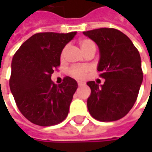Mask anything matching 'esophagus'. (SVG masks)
<instances>
[{
	"label": "esophagus",
	"instance_id": "34e87169",
	"mask_svg": "<svg viewBox=\"0 0 152 152\" xmlns=\"http://www.w3.org/2000/svg\"><path fill=\"white\" fill-rule=\"evenodd\" d=\"M78 85L79 86H83V85H85V83H83V82H78Z\"/></svg>",
	"mask_w": 152,
	"mask_h": 152
}]
</instances>
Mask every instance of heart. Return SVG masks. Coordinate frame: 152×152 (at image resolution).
I'll return each mask as SVG.
<instances>
[{
    "instance_id": "1",
    "label": "heart",
    "mask_w": 152,
    "mask_h": 152,
    "mask_svg": "<svg viewBox=\"0 0 152 152\" xmlns=\"http://www.w3.org/2000/svg\"><path fill=\"white\" fill-rule=\"evenodd\" d=\"M79 46L81 48L82 51L84 53H87L88 51L92 50H96V44L95 42L89 38L81 39L79 42ZM66 51H67V46H65L62 50H61L60 58L61 60H63L65 55H66ZM91 68L88 66H73L69 69V74L77 79H85L86 76L88 75V73L90 72Z\"/></svg>"
}]
</instances>
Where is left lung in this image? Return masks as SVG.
Returning a JSON list of instances; mask_svg holds the SVG:
<instances>
[{
  "label": "left lung",
  "mask_w": 152,
  "mask_h": 152,
  "mask_svg": "<svg viewBox=\"0 0 152 152\" xmlns=\"http://www.w3.org/2000/svg\"><path fill=\"white\" fill-rule=\"evenodd\" d=\"M100 49L97 71L105 79L100 87L95 81L87 100L91 115L98 121L112 122L124 118L136 102L143 80L140 56L126 34L113 28H101L84 32Z\"/></svg>",
  "instance_id": "obj_1"
}]
</instances>
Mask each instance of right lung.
Here are the masks:
<instances>
[{
	"label": "right lung",
	"mask_w": 152,
	"mask_h": 152,
	"mask_svg": "<svg viewBox=\"0 0 152 152\" xmlns=\"http://www.w3.org/2000/svg\"><path fill=\"white\" fill-rule=\"evenodd\" d=\"M76 34H35L13 56L10 90L21 113L36 125H56L67 118L78 84L66 76L56 85L50 78L60 66L61 50Z\"/></svg>",
	"instance_id": "right-lung-1"
}]
</instances>
